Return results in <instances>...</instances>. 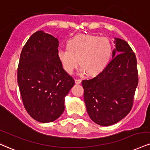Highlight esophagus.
<instances>
[{
    "label": "esophagus",
    "mask_w": 150,
    "mask_h": 150,
    "mask_svg": "<svg viewBox=\"0 0 150 150\" xmlns=\"http://www.w3.org/2000/svg\"><path fill=\"white\" fill-rule=\"evenodd\" d=\"M75 84H80V83L82 82V80H79V79H75Z\"/></svg>",
    "instance_id": "obj_1"
}]
</instances>
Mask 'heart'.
Returning <instances> with one entry per match:
<instances>
[{"label": "heart", "instance_id": "obj_1", "mask_svg": "<svg viewBox=\"0 0 150 150\" xmlns=\"http://www.w3.org/2000/svg\"><path fill=\"white\" fill-rule=\"evenodd\" d=\"M111 52V43L106 38L80 34L68 41V48L59 49L57 55L68 74L73 73L80 60V73L93 75L103 69Z\"/></svg>", "mask_w": 150, "mask_h": 150}]
</instances>
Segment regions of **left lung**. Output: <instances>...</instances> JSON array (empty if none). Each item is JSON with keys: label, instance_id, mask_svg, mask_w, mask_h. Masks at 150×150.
Listing matches in <instances>:
<instances>
[{"label": "left lung", "instance_id": "1", "mask_svg": "<svg viewBox=\"0 0 150 150\" xmlns=\"http://www.w3.org/2000/svg\"><path fill=\"white\" fill-rule=\"evenodd\" d=\"M112 59L96 76L82 80L84 100L91 120L103 127L120 122L131 111L138 84L135 53L115 38Z\"/></svg>", "mask_w": 150, "mask_h": 150}]
</instances>
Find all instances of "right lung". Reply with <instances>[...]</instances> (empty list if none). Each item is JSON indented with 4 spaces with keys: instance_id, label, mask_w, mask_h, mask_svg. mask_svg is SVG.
Segmentation results:
<instances>
[{
    "instance_id": "obj_1",
    "label": "right lung",
    "mask_w": 150,
    "mask_h": 150,
    "mask_svg": "<svg viewBox=\"0 0 150 150\" xmlns=\"http://www.w3.org/2000/svg\"><path fill=\"white\" fill-rule=\"evenodd\" d=\"M59 41L42 30L27 40L21 52L17 82L23 106L32 118L52 122L64 112V100L75 81L58 57Z\"/></svg>"
}]
</instances>
